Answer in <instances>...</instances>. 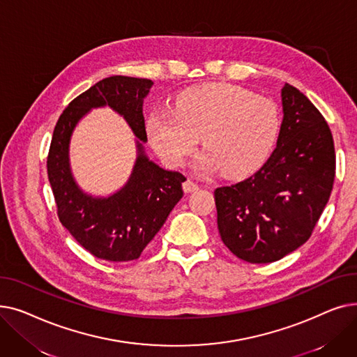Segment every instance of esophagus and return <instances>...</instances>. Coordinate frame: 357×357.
Wrapping results in <instances>:
<instances>
[{
  "label": "esophagus",
  "instance_id": "34e87169",
  "mask_svg": "<svg viewBox=\"0 0 357 357\" xmlns=\"http://www.w3.org/2000/svg\"><path fill=\"white\" fill-rule=\"evenodd\" d=\"M182 188H183L185 192H194V191H197V190L199 188V186H198L197 182H194V181H191V179H186V181L182 183Z\"/></svg>",
  "mask_w": 357,
  "mask_h": 357
}]
</instances>
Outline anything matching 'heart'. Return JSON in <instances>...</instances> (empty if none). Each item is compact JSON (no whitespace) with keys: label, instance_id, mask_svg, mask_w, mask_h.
Listing matches in <instances>:
<instances>
[{"label":"heart","instance_id":"heart-1","mask_svg":"<svg viewBox=\"0 0 357 357\" xmlns=\"http://www.w3.org/2000/svg\"><path fill=\"white\" fill-rule=\"evenodd\" d=\"M279 127L273 101L237 85L207 84L179 92L174 109L153 111L147 136L169 166H181L202 136L207 150L198 158V167L241 179L266 162Z\"/></svg>","mask_w":357,"mask_h":357}]
</instances>
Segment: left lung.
Returning <instances> with one entry per match:
<instances>
[{"label":"left lung","mask_w":357,"mask_h":357,"mask_svg":"<svg viewBox=\"0 0 357 357\" xmlns=\"http://www.w3.org/2000/svg\"><path fill=\"white\" fill-rule=\"evenodd\" d=\"M276 149L248 179L214 191L221 240L238 259L271 264L311 237L328 202L335 153L321 112L295 86L282 88Z\"/></svg>","instance_id":"obj_1"}]
</instances>
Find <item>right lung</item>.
<instances>
[{
    "mask_svg": "<svg viewBox=\"0 0 357 357\" xmlns=\"http://www.w3.org/2000/svg\"><path fill=\"white\" fill-rule=\"evenodd\" d=\"M153 82L143 78L109 77L97 82L63 109L47 155V176L62 226L98 259H139L182 198L186 178L149 160L140 142L138 159L128 183L107 199L82 193L68 166V142L74 126L91 107L108 105L123 115L137 137L146 142L143 100Z\"/></svg>",
    "mask_w": 357,
    "mask_h": 357,
    "instance_id": "right-lung-1",
    "label": "right lung"
}]
</instances>
